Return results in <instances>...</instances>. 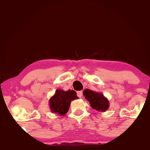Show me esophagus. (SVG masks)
Segmentation results:
<instances>
[{
  "mask_svg": "<svg viewBox=\"0 0 150 150\" xmlns=\"http://www.w3.org/2000/svg\"><path fill=\"white\" fill-rule=\"evenodd\" d=\"M77 93V96L79 97V98H81V97L83 96V92H82V91H78Z\"/></svg>",
  "mask_w": 150,
  "mask_h": 150,
  "instance_id": "obj_1",
  "label": "esophagus"
}]
</instances>
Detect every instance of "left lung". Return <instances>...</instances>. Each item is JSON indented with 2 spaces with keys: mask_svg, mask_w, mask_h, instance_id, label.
Returning a JSON list of instances; mask_svg holds the SVG:
<instances>
[{
  "mask_svg": "<svg viewBox=\"0 0 150 150\" xmlns=\"http://www.w3.org/2000/svg\"><path fill=\"white\" fill-rule=\"evenodd\" d=\"M83 95L92 108L99 112H105L109 107V101L101 92L86 89L83 91Z\"/></svg>",
  "mask_w": 150,
  "mask_h": 150,
  "instance_id": "obj_1",
  "label": "left lung"
}]
</instances>
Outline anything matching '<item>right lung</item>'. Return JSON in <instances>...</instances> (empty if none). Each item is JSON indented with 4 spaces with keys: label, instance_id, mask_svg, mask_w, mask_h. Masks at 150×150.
<instances>
[{
    "label": "right lung",
    "instance_id": "1",
    "mask_svg": "<svg viewBox=\"0 0 150 150\" xmlns=\"http://www.w3.org/2000/svg\"><path fill=\"white\" fill-rule=\"evenodd\" d=\"M78 99L77 93L74 90L64 91L61 89L56 90L54 96L49 99V105L52 112L65 115L69 110L71 101Z\"/></svg>",
    "mask_w": 150,
    "mask_h": 150
}]
</instances>
